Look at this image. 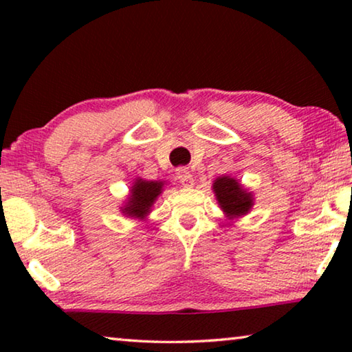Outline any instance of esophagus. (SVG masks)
I'll return each mask as SVG.
<instances>
[{
	"mask_svg": "<svg viewBox=\"0 0 352 352\" xmlns=\"http://www.w3.org/2000/svg\"><path fill=\"white\" fill-rule=\"evenodd\" d=\"M177 178L180 180V183L183 184L184 188H192L194 186V177L186 168H180L177 169Z\"/></svg>",
	"mask_w": 352,
	"mask_h": 352,
	"instance_id": "1",
	"label": "esophagus"
}]
</instances>
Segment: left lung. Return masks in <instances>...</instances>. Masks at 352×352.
Wrapping results in <instances>:
<instances>
[{
	"instance_id": "obj_1",
	"label": "left lung",
	"mask_w": 352,
	"mask_h": 352,
	"mask_svg": "<svg viewBox=\"0 0 352 352\" xmlns=\"http://www.w3.org/2000/svg\"><path fill=\"white\" fill-rule=\"evenodd\" d=\"M212 192L219 208L228 220L247 216L254 205L252 190H247L239 180L231 175L217 177L212 183Z\"/></svg>"
}]
</instances>
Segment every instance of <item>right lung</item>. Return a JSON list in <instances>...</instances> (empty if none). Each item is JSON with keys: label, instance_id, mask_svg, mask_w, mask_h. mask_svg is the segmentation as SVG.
I'll return each mask as SVG.
<instances>
[{"label": "right lung", "instance_id": "right-lung-1", "mask_svg": "<svg viewBox=\"0 0 352 352\" xmlns=\"http://www.w3.org/2000/svg\"><path fill=\"white\" fill-rule=\"evenodd\" d=\"M164 184L166 182L144 180V178L136 177L130 186L127 200H124V205H121L119 211L122 212V216L144 222L152 211L153 204L164 190Z\"/></svg>", "mask_w": 352, "mask_h": 352}]
</instances>
